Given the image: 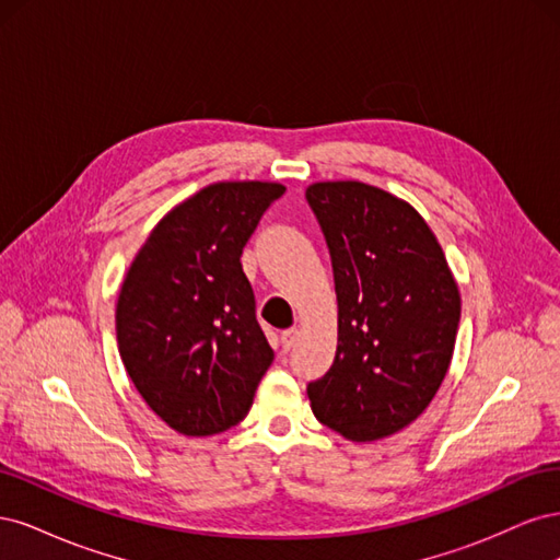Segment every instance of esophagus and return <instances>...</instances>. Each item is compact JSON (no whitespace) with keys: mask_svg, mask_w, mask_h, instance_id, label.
Masks as SVG:
<instances>
[{"mask_svg":"<svg viewBox=\"0 0 560 560\" xmlns=\"http://www.w3.org/2000/svg\"><path fill=\"white\" fill-rule=\"evenodd\" d=\"M280 338H282V350L290 352V350L296 346V341H299V329H296V327L287 329V331H282Z\"/></svg>","mask_w":560,"mask_h":560,"instance_id":"esophagus-1","label":"esophagus"}]
</instances>
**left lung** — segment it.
<instances>
[{
    "label": "left lung",
    "instance_id": "8db88e82",
    "mask_svg": "<svg viewBox=\"0 0 560 560\" xmlns=\"http://www.w3.org/2000/svg\"><path fill=\"white\" fill-rule=\"evenodd\" d=\"M306 200L329 247L338 299L336 358L308 383L311 409L350 442H376L413 422L436 395L460 294L409 202L362 182H317Z\"/></svg>",
    "mask_w": 560,
    "mask_h": 560
}]
</instances>
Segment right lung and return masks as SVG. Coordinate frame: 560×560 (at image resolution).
Masks as SVG:
<instances>
[{
    "instance_id": "add662e5",
    "label": "right lung",
    "mask_w": 560,
    "mask_h": 560,
    "mask_svg": "<svg viewBox=\"0 0 560 560\" xmlns=\"http://www.w3.org/2000/svg\"><path fill=\"white\" fill-rule=\"evenodd\" d=\"M282 194L273 182L212 184L165 214L128 268L118 352L149 409L186 436L238 425L273 362L241 257Z\"/></svg>"
}]
</instances>
